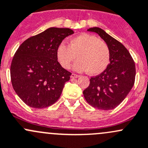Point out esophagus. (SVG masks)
Instances as JSON below:
<instances>
[{"instance_id":"obj_1","label":"esophagus","mask_w":148,"mask_h":148,"mask_svg":"<svg viewBox=\"0 0 148 148\" xmlns=\"http://www.w3.org/2000/svg\"><path fill=\"white\" fill-rule=\"evenodd\" d=\"M79 77H80V76L78 75V74H72L71 75V78H79Z\"/></svg>"}]
</instances>
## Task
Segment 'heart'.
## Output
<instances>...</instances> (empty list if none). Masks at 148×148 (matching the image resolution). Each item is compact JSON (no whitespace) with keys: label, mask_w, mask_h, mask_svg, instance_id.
I'll return each mask as SVG.
<instances>
[{"label":"heart","mask_w":148,"mask_h":148,"mask_svg":"<svg viewBox=\"0 0 148 148\" xmlns=\"http://www.w3.org/2000/svg\"><path fill=\"white\" fill-rule=\"evenodd\" d=\"M77 55L79 60L73 64V69L79 72L87 71L91 75L102 73L110 62V50L106 43L90 34L74 37L69 45L62 42L57 46L56 57L64 69L69 68Z\"/></svg>","instance_id":"b5f03b06"}]
</instances>
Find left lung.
<instances>
[{"mask_svg": "<svg viewBox=\"0 0 148 148\" xmlns=\"http://www.w3.org/2000/svg\"><path fill=\"white\" fill-rule=\"evenodd\" d=\"M88 31L97 33L106 43L110 50V63L101 74L91 77L89 86L83 91L84 96L94 108L112 110L125 99L134 85L135 62L123 45L103 29L94 27Z\"/></svg>", "mask_w": 148, "mask_h": 148, "instance_id": "1", "label": "left lung"}]
</instances>
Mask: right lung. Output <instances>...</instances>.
Returning <instances> with one entry per match:
<instances>
[{
  "label": "right lung",
  "instance_id": "add662e5",
  "mask_svg": "<svg viewBox=\"0 0 148 148\" xmlns=\"http://www.w3.org/2000/svg\"><path fill=\"white\" fill-rule=\"evenodd\" d=\"M73 33L69 28L49 27L27 39L15 52L10 66L12 85L29 107L46 108L61 96L71 73L57 61L56 50L62 40Z\"/></svg>",
  "mask_w": 148,
  "mask_h": 148
}]
</instances>
